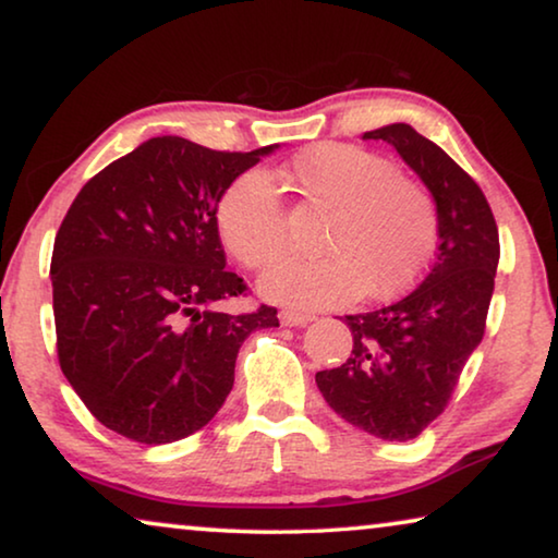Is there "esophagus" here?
<instances>
[{
  "label": "esophagus",
  "instance_id": "obj_1",
  "mask_svg": "<svg viewBox=\"0 0 558 558\" xmlns=\"http://www.w3.org/2000/svg\"><path fill=\"white\" fill-rule=\"evenodd\" d=\"M278 318H280L282 326L298 328V326H307V323L313 320V315H307V313H295V311H280Z\"/></svg>",
  "mask_w": 558,
  "mask_h": 558
}]
</instances>
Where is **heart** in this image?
Returning <instances> with one entry per match:
<instances>
[{"instance_id":"obj_1","label":"heart","mask_w":558,"mask_h":558,"mask_svg":"<svg viewBox=\"0 0 558 558\" xmlns=\"http://www.w3.org/2000/svg\"><path fill=\"white\" fill-rule=\"evenodd\" d=\"M307 197L330 207L318 257H282L260 278L268 301L328 307L355 295L393 298L409 290L436 251L438 213L421 182L371 149L320 143L288 168ZM222 243L245 268L276 260L288 240L286 210L268 174H238L215 207Z\"/></svg>"}]
</instances>
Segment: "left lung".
Here are the masks:
<instances>
[{"mask_svg": "<svg viewBox=\"0 0 558 558\" xmlns=\"http://www.w3.org/2000/svg\"><path fill=\"white\" fill-rule=\"evenodd\" d=\"M363 140L393 145L430 190L438 253L421 286L401 301L345 315L353 351L338 368L315 373V384L355 428L411 440L444 413L484 338L501 247L486 195L436 143L405 122L365 132Z\"/></svg>", "mask_w": 558, "mask_h": 558, "instance_id": "8db88e82", "label": "left lung"}]
</instances>
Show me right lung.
<instances>
[{
    "label": "right lung",
    "mask_w": 558,
    "mask_h": 558,
    "mask_svg": "<svg viewBox=\"0 0 558 558\" xmlns=\"http://www.w3.org/2000/svg\"><path fill=\"white\" fill-rule=\"evenodd\" d=\"M278 145L220 153L153 137L97 172L66 210L52 251L57 359L89 413L114 434L172 444L213 421L253 330L278 311H218L247 286L226 270L215 207Z\"/></svg>",
    "instance_id": "right-lung-1"
}]
</instances>
